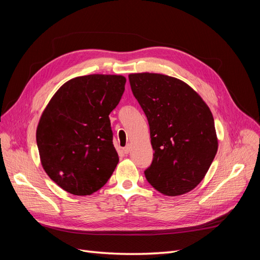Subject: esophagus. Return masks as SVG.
<instances>
[{
  "mask_svg": "<svg viewBox=\"0 0 260 260\" xmlns=\"http://www.w3.org/2000/svg\"><path fill=\"white\" fill-rule=\"evenodd\" d=\"M122 151H123L124 154H128V153L131 151V146L128 144L127 146H124V147L122 148Z\"/></svg>",
  "mask_w": 260,
  "mask_h": 260,
  "instance_id": "1",
  "label": "esophagus"
}]
</instances>
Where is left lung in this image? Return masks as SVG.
I'll return each instance as SVG.
<instances>
[{
  "label": "left lung",
  "instance_id": "1",
  "mask_svg": "<svg viewBox=\"0 0 260 260\" xmlns=\"http://www.w3.org/2000/svg\"><path fill=\"white\" fill-rule=\"evenodd\" d=\"M133 95L147 118L154 149L145 171L157 191L177 196L205 177L218 149L214 117L190 85L160 74H131Z\"/></svg>",
  "mask_w": 260,
  "mask_h": 260
}]
</instances>
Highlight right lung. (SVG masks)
Masks as SVG:
<instances>
[{
	"instance_id": "1",
	"label": "right lung",
	"mask_w": 260,
	"mask_h": 260,
	"mask_svg": "<svg viewBox=\"0 0 260 260\" xmlns=\"http://www.w3.org/2000/svg\"><path fill=\"white\" fill-rule=\"evenodd\" d=\"M125 78L88 75L62 84L37 128L42 167L62 190L91 195L103 186L119 161L108 115L124 91Z\"/></svg>"
}]
</instances>
